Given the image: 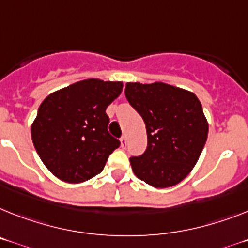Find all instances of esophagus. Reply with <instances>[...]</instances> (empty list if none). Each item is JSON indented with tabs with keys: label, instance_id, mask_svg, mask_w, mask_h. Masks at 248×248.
<instances>
[{
	"label": "esophagus",
	"instance_id": "esophagus-1",
	"mask_svg": "<svg viewBox=\"0 0 248 248\" xmlns=\"http://www.w3.org/2000/svg\"><path fill=\"white\" fill-rule=\"evenodd\" d=\"M120 142H121V146L124 147L126 146V143H127V140H126V136H122L120 139Z\"/></svg>",
	"mask_w": 248,
	"mask_h": 248
}]
</instances>
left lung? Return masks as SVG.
Returning a JSON list of instances; mask_svg holds the SVG:
<instances>
[{
  "label": "left lung",
  "mask_w": 248,
  "mask_h": 248,
  "mask_svg": "<svg viewBox=\"0 0 248 248\" xmlns=\"http://www.w3.org/2000/svg\"><path fill=\"white\" fill-rule=\"evenodd\" d=\"M126 98L146 124L147 149L131 157L132 171L154 188H169L193 170L208 136V121L193 92L166 83H127Z\"/></svg>",
  "instance_id": "obj_1"
}]
</instances>
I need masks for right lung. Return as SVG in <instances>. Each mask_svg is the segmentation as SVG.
Here are the masks:
<instances>
[{
  "label": "right lung",
  "mask_w": 248,
  "mask_h": 248,
  "mask_svg": "<svg viewBox=\"0 0 248 248\" xmlns=\"http://www.w3.org/2000/svg\"><path fill=\"white\" fill-rule=\"evenodd\" d=\"M122 87V82L85 79L44 99L31 124V139L53 175L78 184L103 170L108 156L120 146L108 134L106 108Z\"/></svg>",
  "instance_id": "right-lung-1"
}]
</instances>
